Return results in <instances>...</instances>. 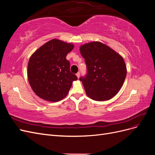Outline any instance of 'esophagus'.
Masks as SVG:
<instances>
[{
	"label": "esophagus",
	"mask_w": 155,
	"mask_h": 155,
	"mask_svg": "<svg viewBox=\"0 0 155 155\" xmlns=\"http://www.w3.org/2000/svg\"><path fill=\"white\" fill-rule=\"evenodd\" d=\"M76 76H77L78 78H79V77H80V73L78 72V73L76 74Z\"/></svg>",
	"instance_id": "esophagus-1"
}]
</instances>
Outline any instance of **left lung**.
I'll return each instance as SVG.
<instances>
[{
  "mask_svg": "<svg viewBox=\"0 0 155 155\" xmlns=\"http://www.w3.org/2000/svg\"><path fill=\"white\" fill-rule=\"evenodd\" d=\"M79 50L87 67V76L79 79L87 96L98 101L112 99L126 78L127 67L122 56L99 41L81 45Z\"/></svg>",
  "mask_w": 155,
  "mask_h": 155,
  "instance_id": "1",
  "label": "left lung"
}]
</instances>
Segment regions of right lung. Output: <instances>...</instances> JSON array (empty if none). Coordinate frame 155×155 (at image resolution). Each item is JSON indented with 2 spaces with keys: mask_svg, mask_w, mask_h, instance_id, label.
I'll list each match as a JSON object with an SVG mask.
<instances>
[{
  "mask_svg": "<svg viewBox=\"0 0 155 155\" xmlns=\"http://www.w3.org/2000/svg\"><path fill=\"white\" fill-rule=\"evenodd\" d=\"M74 48L68 43L53 39L33 53L28 64V82L35 94L44 100L57 102L66 97L76 75L70 71L67 54Z\"/></svg>",
  "mask_w": 155,
  "mask_h": 155,
  "instance_id": "add662e5",
  "label": "right lung"
}]
</instances>
